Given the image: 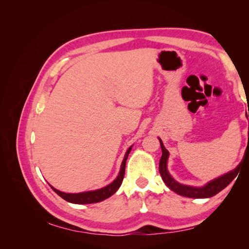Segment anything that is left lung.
Here are the masks:
<instances>
[{"mask_svg": "<svg viewBox=\"0 0 249 249\" xmlns=\"http://www.w3.org/2000/svg\"><path fill=\"white\" fill-rule=\"evenodd\" d=\"M248 116H249V113H248ZM248 116L246 114V117H248ZM248 138H249V132H248ZM159 140H160V144H161V148H162V157H161L160 164H159V171H160V175L162 177V179L164 180V183L166 184V186L169 188L170 190H172L173 192H176L179 195H182V196L190 197V198L212 197L217 193H219L221 190H223L224 188L227 187L239 173L240 164L233 170L225 173V175L217 178L213 180H211V182H209L208 184H206L202 187H192V186L179 184L177 182L176 179H173V178L169 175V172L167 170V160L169 157V153H168V150L165 148L162 140L160 138H159Z\"/></svg>", "mask_w": 249, "mask_h": 249, "instance_id": "obj_1", "label": "left lung"}]
</instances>
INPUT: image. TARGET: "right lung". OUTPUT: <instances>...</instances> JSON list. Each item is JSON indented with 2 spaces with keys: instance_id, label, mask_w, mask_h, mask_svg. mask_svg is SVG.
<instances>
[{
  "instance_id": "right-lung-1",
  "label": "right lung",
  "mask_w": 249,
  "mask_h": 249,
  "mask_svg": "<svg viewBox=\"0 0 249 249\" xmlns=\"http://www.w3.org/2000/svg\"><path fill=\"white\" fill-rule=\"evenodd\" d=\"M132 146L127 148L126 153L124 155V158L122 163V166H120V171L118 173L117 178L113 180L111 184L108 186L101 188V189H97L94 191H87V192H82V193H65L61 192L57 189H55L54 187H52V189L54 190L59 196H61L63 199L66 201L71 202V203H79V205H85V203H94V202H100L102 200H105L106 198L112 196L114 194L118 188L120 187L123 183V179L124 177V170H125V162L127 157H129V154L131 152Z\"/></svg>"
}]
</instances>
